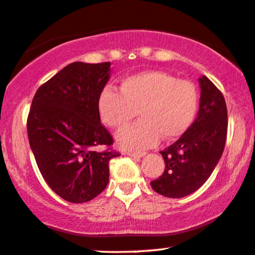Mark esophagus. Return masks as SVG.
Here are the masks:
<instances>
[{"mask_svg":"<svg viewBox=\"0 0 255 255\" xmlns=\"http://www.w3.org/2000/svg\"><path fill=\"white\" fill-rule=\"evenodd\" d=\"M126 154L129 155V157H133V158H142L146 153L145 152H127Z\"/></svg>","mask_w":255,"mask_h":255,"instance_id":"1","label":"esophagus"}]
</instances>
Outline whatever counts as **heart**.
Wrapping results in <instances>:
<instances>
[{"label":"heart","mask_w":255,"mask_h":255,"mask_svg":"<svg viewBox=\"0 0 255 255\" xmlns=\"http://www.w3.org/2000/svg\"><path fill=\"white\" fill-rule=\"evenodd\" d=\"M198 95L191 82L177 79L164 71H142L122 79L120 94L104 89L97 100L101 121L121 129L135 116L137 124L116 134L124 149L147 148L159 139L173 140L183 135L194 121Z\"/></svg>","instance_id":"heart-1"}]
</instances>
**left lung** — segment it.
Segmentation results:
<instances>
[{
  "label": "left lung",
  "instance_id": "8db88e82",
  "mask_svg": "<svg viewBox=\"0 0 255 255\" xmlns=\"http://www.w3.org/2000/svg\"><path fill=\"white\" fill-rule=\"evenodd\" d=\"M201 88L197 118L161 155L165 170L151 186L165 197L182 198L201 188L219 164L226 145L228 115L223 95L205 76Z\"/></svg>",
  "mask_w": 255,
  "mask_h": 255
}]
</instances>
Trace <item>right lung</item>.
Returning a JSON list of instances; mask_svg holds the SVG:
<instances>
[{"label":"right lung","instance_id":"add662e5","mask_svg":"<svg viewBox=\"0 0 255 255\" xmlns=\"http://www.w3.org/2000/svg\"><path fill=\"white\" fill-rule=\"evenodd\" d=\"M110 78V63L75 61L42 84L27 119L29 146L42 177L58 196L71 203L96 197L109 182V161L119 153L101 125L97 100Z\"/></svg>","mask_w":255,"mask_h":255}]
</instances>
